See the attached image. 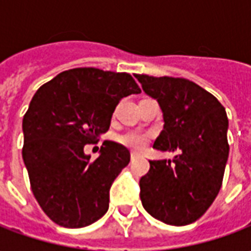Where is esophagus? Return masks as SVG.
<instances>
[{
	"label": "esophagus",
	"mask_w": 251,
	"mask_h": 251,
	"mask_svg": "<svg viewBox=\"0 0 251 251\" xmlns=\"http://www.w3.org/2000/svg\"><path fill=\"white\" fill-rule=\"evenodd\" d=\"M137 156H138V154H137V153H134V152L131 153V156H130V157H131V160H136V158H137Z\"/></svg>",
	"instance_id": "34e87169"
}]
</instances>
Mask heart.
Returning <instances> with one entry per match:
<instances>
[{
    "label": "heart",
    "mask_w": 251,
    "mask_h": 251,
    "mask_svg": "<svg viewBox=\"0 0 251 251\" xmlns=\"http://www.w3.org/2000/svg\"><path fill=\"white\" fill-rule=\"evenodd\" d=\"M151 136L148 133H142V131H127L125 134L120 137V142L124 144L125 147L130 148L133 151H142L147 147L149 142Z\"/></svg>",
    "instance_id": "1"
}]
</instances>
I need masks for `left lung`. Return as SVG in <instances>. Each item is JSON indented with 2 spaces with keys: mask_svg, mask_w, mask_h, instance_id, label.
Returning <instances> with one entry per match:
<instances>
[{
  "mask_svg": "<svg viewBox=\"0 0 251 251\" xmlns=\"http://www.w3.org/2000/svg\"><path fill=\"white\" fill-rule=\"evenodd\" d=\"M158 102L164 129L153 148L177 152L172 160H151L140 180L144 208L158 221L185 226L198 221L215 200L228 158L226 110L184 77L134 75Z\"/></svg>",
  "mask_w": 251,
  "mask_h": 251,
  "instance_id": "1",
  "label": "left lung"
}]
</instances>
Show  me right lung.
Here are the masks:
<instances>
[{
    "mask_svg": "<svg viewBox=\"0 0 251 251\" xmlns=\"http://www.w3.org/2000/svg\"><path fill=\"white\" fill-rule=\"evenodd\" d=\"M140 93L129 74L93 67L60 72L36 91L23 120V158L37 203L56 225L88 226L109 210L110 187L130 152L104 141L93 161L84 145L109 130L121 99Z\"/></svg>",
    "mask_w": 251,
    "mask_h": 251,
    "instance_id": "add662e5",
    "label": "right lung"
}]
</instances>
